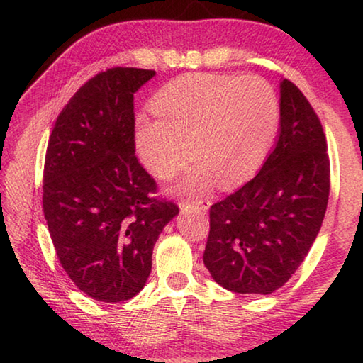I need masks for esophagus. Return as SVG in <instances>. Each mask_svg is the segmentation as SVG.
<instances>
[{
  "label": "esophagus",
  "instance_id": "obj_1",
  "mask_svg": "<svg viewBox=\"0 0 363 363\" xmlns=\"http://www.w3.org/2000/svg\"><path fill=\"white\" fill-rule=\"evenodd\" d=\"M211 202L210 200H195V202H182L181 211L187 213V211H206L210 208Z\"/></svg>",
  "mask_w": 363,
  "mask_h": 363
}]
</instances>
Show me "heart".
Listing matches in <instances>:
<instances>
[{"instance_id":"1","label":"heart","mask_w":363,"mask_h":363,"mask_svg":"<svg viewBox=\"0 0 363 363\" xmlns=\"http://www.w3.org/2000/svg\"><path fill=\"white\" fill-rule=\"evenodd\" d=\"M157 118L135 121V148L160 179L191 166L174 191L205 194L218 179L233 187L263 163L274 140L279 108L273 89L258 77L195 74L172 80L152 103Z\"/></svg>"}]
</instances>
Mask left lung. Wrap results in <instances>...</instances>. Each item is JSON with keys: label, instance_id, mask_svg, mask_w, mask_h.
I'll use <instances>...</instances> for the list:
<instances>
[{"label": "left lung", "instance_id": "1", "mask_svg": "<svg viewBox=\"0 0 363 363\" xmlns=\"http://www.w3.org/2000/svg\"><path fill=\"white\" fill-rule=\"evenodd\" d=\"M279 134L254 179L210 208L203 263L224 289L272 294L307 257L330 197L320 119L291 80L279 85Z\"/></svg>", "mask_w": 363, "mask_h": 363}]
</instances>
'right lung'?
I'll return each instance as SVG.
<instances>
[{
  "label": "right lung",
  "mask_w": 363,
  "mask_h": 363,
  "mask_svg": "<svg viewBox=\"0 0 363 363\" xmlns=\"http://www.w3.org/2000/svg\"><path fill=\"white\" fill-rule=\"evenodd\" d=\"M155 71L113 67L69 100L50 135L43 213L56 255L84 294L124 302L152 272L153 245L179 215L135 157L134 94Z\"/></svg>",
  "instance_id": "right-lung-1"
}]
</instances>
